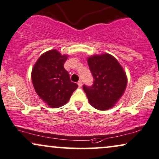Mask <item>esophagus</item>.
Segmentation results:
<instances>
[{
    "label": "esophagus",
    "mask_w": 159,
    "mask_h": 159,
    "mask_svg": "<svg viewBox=\"0 0 159 159\" xmlns=\"http://www.w3.org/2000/svg\"><path fill=\"white\" fill-rule=\"evenodd\" d=\"M77 84H78V85H79V87H82V80H79V81H78V82H77Z\"/></svg>",
    "instance_id": "obj_1"
}]
</instances>
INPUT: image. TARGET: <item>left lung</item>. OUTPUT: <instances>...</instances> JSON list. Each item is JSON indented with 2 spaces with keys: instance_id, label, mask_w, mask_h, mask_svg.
I'll return each instance as SVG.
<instances>
[{
  "instance_id": "obj_1",
  "label": "left lung",
  "mask_w": 159,
  "mask_h": 159,
  "mask_svg": "<svg viewBox=\"0 0 159 159\" xmlns=\"http://www.w3.org/2000/svg\"><path fill=\"white\" fill-rule=\"evenodd\" d=\"M93 83L83 85L89 103L94 108L106 110L114 106L125 91L127 78L118 61L109 54L88 57Z\"/></svg>"
}]
</instances>
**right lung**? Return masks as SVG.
<instances>
[{"label":"right lung","mask_w":159,"mask_h":159,"mask_svg":"<svg viewBox=\"0 0 159 159\" xmlns=\"http://www.w3.org/2000/svg\"><path fill=\"white\" fill-rule=\"evenodd\" d=\"M67 55L55 49L44 53L32 70V82L38 96L52 108H57L69 102L77 84L70 80L63 65Z\"/></svg>","instance_id":"right-lung-1"}]
</instances>
